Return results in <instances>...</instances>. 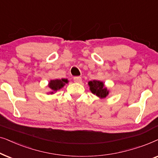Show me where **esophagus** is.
Instances as JSON below:
<instances>
[{
    "instance_id": "1",
    "label": "esophagus",
    "mask_w": 158,
    "mask_h": 158,
    "mask_svg": "<svg viewBox=\"0 0 158 158\" xmlns=\"http://www.w3.org/2000/svg\"><path fill=\"white\" fill-rule=\"evenodd\" d=\"M73 81L77 83H81V78L80 77H73Z\"/></svg>"
}]
</instances>
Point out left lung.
<instances>
[{
    "mask_svg": "<svg viewBox=\"0 0 158 158\" xmlns=\"http://www.w3.org/2000/svg\"><path fill=\"white\" fill-rule=\"evenodd\" d=\"M89 89L94 94L100 98H104L108 94V90L104 87V84L102 81L93 80L89 81Z\"/></svg>",
    "mask_w": 158,
    "mask_h": 158,
    "instance_id": "left-lung-1",
    "label": "left lung"
}]
</instances>
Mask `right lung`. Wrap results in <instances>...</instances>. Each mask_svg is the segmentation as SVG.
Returning <instances> with one entry per match:
<instances>
[{"instance_id": "obj_1", "label": "right lung", "mask_w": 158, "mask_h": 158, "mask_svg": "<svg viewBox=\"0 0 158 158\" xmlns=\"http://www.w3.org/2000/svg\"><path fill=\"white\" fill-rule=\"evenodd\" d=\"M68 82L67 79H55V80H51L49 83V87L51 89L52 92L57 91V90L61 89V88L65 85V84Z\"/></svg>"}]
</instances>
